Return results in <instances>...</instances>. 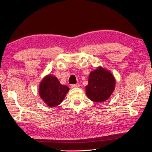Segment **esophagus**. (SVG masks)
Segmentation results:
<instances>
[{"label": "esophagus", "mask_w": 152, "mask_h": 152, "mask_svg": "<svg viewBox=\"0 0 152 152\" xmlns=\"http://www.w3.org/2000/svg\"><path fill=\"white\" fill-rule=\"evenodd\" d=\"M80 85L79 83H77V84H73V85H71V88H77V87H79Z\"/></svg>", "instance_id": "esophagus-1"}]
</instances>
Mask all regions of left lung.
<instances>
[{
    "label": "left lung",
    "instance_id": "1",
    "mask_svg": "<svg viewBox=\"0 0 152 152\" xmlns=\"http://www.w3.org/2000/svg\"><path fill=\"white\" fill-rule=\"evenodd\" d=\"M115 79L110 71L99 66L89 74L86 94L94 102L107 100L115 90Z\"/></svg>",
    "mask_w": 152,
    "mask_h": 152
}]
</instances>
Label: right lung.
Segmentation results:
<instances>
[{
    "label": "right lung",
    "mask_w": 152,
    "mask_h": 152,
    "mask_svg": "<svg viewBox=\"0 0 152 152\" xmlns=\"http://www.w3.org/2000/svg\"><path fill=\"white\" fill-rule=\"evenodd\" d=\"M69 87L60 84L54 75H46L40 83L39 92L43 102L49 107H56L62 102Z\"/></svg>",
    "instance_id": "1"
}]
</instances>
